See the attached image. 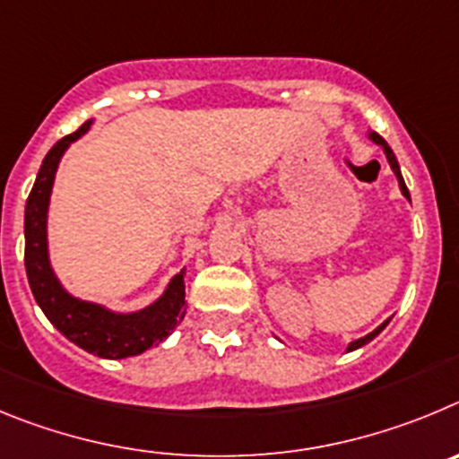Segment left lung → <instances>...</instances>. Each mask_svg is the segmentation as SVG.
I'll return each instance as SVG.
<instances>
[{
	"label": "left lung",
	"mask_w": 459,
	"mask_h": 459,
	"mask_svg": "<svg viewBox=\"0 0 459 459\" xmlns=\"http://www.w3.org/2000/svg\"><path fill=\"white\" fill-rule=\"evenodd\" d=\"M370 139H373L375 143H379V146L384 148V152H386V158H389V164H391V169H394L395 171V176H398V183H400V189H403V194L404 196H407V199H410V189H407V185H404V180H403V173H400V167H398V160H395V155H394V151H391V146L386 142H384L382 137H379L377 132H373V134H370ZM386 325H389V320L384 322V325H379L377 329H375V332H370L368 336H363V338H359V341H354V342H350V352H352V350H357V348H361V345H366V342H370L373 341L375 336H377L379 332H382L384 327H386Z\"/></svg>",
	"instance_id": "1"
}]
</instances>
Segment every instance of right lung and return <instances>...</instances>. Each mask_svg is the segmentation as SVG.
<instances>
[{"label": "right lung", "mask_w": 459, "mask_h": 459, "mask_svg": "<svg viewBox=\"0 0 459 459\" xmlns=\"http://www.w3.org/2000/svg\"><path fill=\"white\" fill-rule=\"evenodd\" d=\"M89 126L91 121H86L80 130L56 142L40 164L34 187L29 192L27 208H24V267H27L29 286L39 307L68 341L96 357L126 359L162 342L176 329V325H180L187 308L183 281L185 270L169 283L162 299L132 316H117L96 304L73 299L59 286L48 260V239H45L48 201L61 152L68 148L70 142L84 134Z\"/></svg>", "instance_id": "1"}]
</instances>
